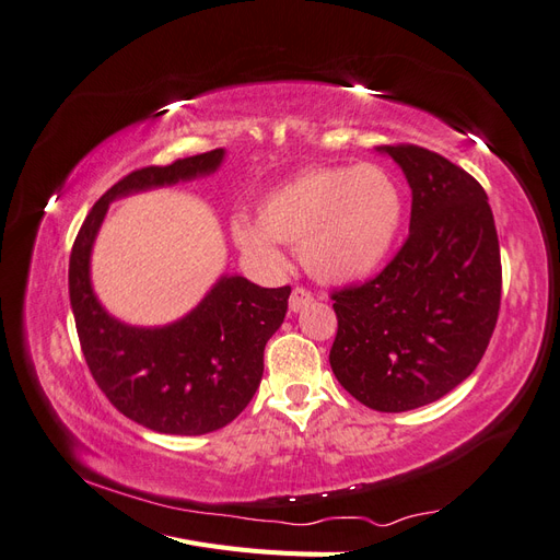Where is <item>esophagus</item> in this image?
Here are the masks:
<instances>
[{
	"mask_svg": "<svg viewBox=\"0 0 560 560\" xmlns=\"http://www.w3.org/2000/svg\"><path fill=\"white\" fill-rule=\"evenodd\" d=\"M311 301H313V294L306 290V287H296V290L290 296V311L299 313V311L306 308Z\"/></svg>",
	"mask_w": 560,
	"mask_h": 560,
	"instance_id": "obj_1",
	"label": "esophagus"
}]
</instances>
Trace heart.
I'll return each instance as SVG.
<instances>
[{
	"instance_id": "obj_1",
	"label": "heart",
	"mask_w": 560,
	"mask_h": 560,
	"mask_svg": "<svg viewBox=\"0 0 560 560\" xmlns=\"http://www.w3.org/2000/svg\"><path fill=\"white\" fill-rule=\"evenodd\" d=\"M404 219V196L381 165L308 167L270 189L257 222L235 214L233 241L266 268H282L278 243L301 245V259L325 282H358L383 266Z\"/></svg>"
}]
</instances>
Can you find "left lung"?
I'll return each instance as SVG.
<instances>
[{
	"mask_svg": "<svg viewBox=\"0 0 560 560\" xmlns=\"http://www.w3.org/2000/svg\"><path fill=\"white\" fill-rule=\"evenodd\" d=\"M411 186L409 238L381 273L331 294L334 376L364 406L432 404L481 362L493 336L502 266L483 186L416 144L376 147Z\"/></svg>",
	"mask_w": 560,
	"mask_h": 560,
	"instance_id": "1",
	"label": "left lung"
}]
</instances>
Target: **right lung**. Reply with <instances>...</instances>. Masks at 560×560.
I'll list each match as a JSON object with an SVG mask.
<instances>
[{"instance_id": "add662e5", "label": "right lung", "mask_w": 560, "mask_h": 560, "mask_svg": "<svg viewBox=\"0 0 560 560\" xmlns=\"http://www.w3.org/2000/svg\"><path fill=\"white\" fill-rule=\"evenodd\" d=\"M226 151L135 171L100 198L70 257V301L91 374L126 418L161 434H208L238 416L264 376V348L287 313L292 287L268 290L222 276L194 311L163 327H135L97 301L91 254L112 200L219 171Z\"/></svg>"}]
</instances>
